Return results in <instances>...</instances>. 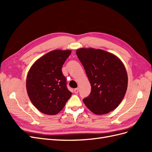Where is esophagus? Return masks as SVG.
<instances>
[{"instance_id": "obj_1", "label": "esophagus", "mask_w": 152, "mask_h": 152, "mask_svg": "<svg viewBox=\"0 0 152 152\" xmlns=\"http://www.w3.org/2000/svg\"><path fill=\"white\" fill-rule=\"evenodd\" d=\"M78 92H79V88H75V89H74V93H75V94H77Z\"/></svg>"}]
</instances>
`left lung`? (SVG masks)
<instances>
[{
    "instance_id": "left-lung-1",
    "label": "left lung",
    "mask_w": 152,
    "mask_h": 152,
    "mask_svg": "<svg viewBox=\"0 0 152 152\" xmlns=\"http://www.w3.org/2000/svg\"><path fill=\"white\" fill-rule=\"evenodd\" d=\"M77 57L83 65L91 86L86 107L97 115L113 111L119 105L127 88V75L122 62L114 54L101 49L80 48Z\"/></svg>"
}]
</instances>
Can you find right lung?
I'll return each instance as SVG.
<instances>
[{"mask_svg": "<svg viewBox=\"0 0 152 152\" xmlns=\"http://www.w3.org/2000/svg\"><path fill=\"white\" fill-rule=\"evenodd\" d=\"M70 54V50H52L37 59L28 73L27 93L31 103L44 114H57L71 97L61 70Z\"/></svg>", "mask_w": 152, "mask_h": 152, "instance_id": "1", "label": "right lung"}]
</instances>
